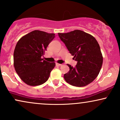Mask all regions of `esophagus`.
Here are the masks:
<instances>
[{"label":"esophagus","instance_id":"obj_1","mask_svg":"<svg viewBox=\"0 0 120 120\" xmlns=\"http://www.w3.org/2000/svg\"><path fill=\"white\" fill-rule=\"evenodd\" d=\"M56 65H57V66H58V67H60V66H62V64H60V63H56Z\"/></svg>","mask_w":120,"mask_h":120}]
</instances>
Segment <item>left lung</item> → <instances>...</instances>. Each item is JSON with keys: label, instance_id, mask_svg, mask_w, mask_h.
I'll return each mask as SVG.
<instances>
[{"label": "left lung", "instance_id": "obj_1", "mask_svg": "<svg viewBox=\"0 0 120 120\" xmlns=\"http://www.w3.org/2000/svg\"><path fill=\"white\" fill-rule=\"evenodd\" d=\"M58 35L77 62L75 68L67 64L69 71L64 75L65 81L76 87L91 83L98 75L103 63L97 41L92 35L80 30L58 33Z\"/></svg>", "mask_w": 120, "mask_h": 120}]
</instances>
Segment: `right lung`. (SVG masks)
Segmentation results:
<instances>
[{
  "label": "right lung",
  "instance_id": "1",
  "mask_svg": "<svg viewBox=\"0 0 120 120\" xmlns=\"http://www.w3.org/2000/svg\"><path fill=\"white\" fill-rule=\"evenodd\" d=\"M54 37V33L35 30L17 42L14 51V68L26 85L36 86L48 80L56 63L48 62L41 57Z\"/></svg>",
  "mask_w": 120,
  "mask_h": 120
}]
</instances>
